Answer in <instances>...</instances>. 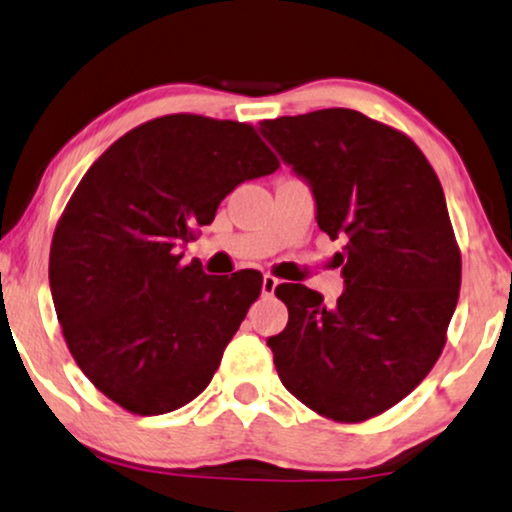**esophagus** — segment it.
Returning a JSON list of instances; mask_svg holds the SVG:
<instances>
[{"label":"esophagus","mask_w":512,"mask_h":512,"mask_svg":"<svg viewBox=\"0 0 512 512\" xmlns=\"http://www.w3.org/2000/svg\"><path fill=\"white\" fill-rule=\"evenodd\" d=\"M276 288H278V278L264 274V278H262V295L271 297L276 292Z\"/></svg>","instance_id":"obj_1"}]
</instances>
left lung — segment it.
Masks as SVG:
<instances>
[{
    "instance_id": "8db88e82",
    "label": "left lung",
    "mask_w": 512,
    "mask_h": 512,
    "mask_svg": "<svg viewBox=\"0 0 512 512\" xmlns=\"http://www.w3.org/2000/svg\"><path fill=\"white\" fill-rule=\"evenodd\" d=\"M260 131L311 187L316 222L342 238L335 306L283 283L288 325L269 337L283 386L313 412L356 424L410 395L445 346L461 255L440 180L414 142L356 109L262 121Z\"/></svg>"
}]
</instances>
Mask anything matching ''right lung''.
Here are the masks:
<instances>
[{
  "label": "right lung",
  "mask_w": 512,
  "mask_h": 512,
  "mask_svg": "<svg viewBox=\"0 0 512 512\" xmlns=\"http://www.w3.org/2000/svg\"><path fill=\"white\" fill-rule=\"evenodd\" d=\"M276 168L252 126L168 114L81 177L53 234L49 283L67 349L109 400L154 417L210 384L262 274L208 276L180 248L224 196Z\"/></svg>",
  "instance_id": "1"
}]
</instances>
